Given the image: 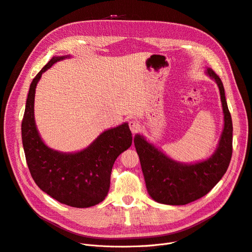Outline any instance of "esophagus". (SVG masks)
I'll return each instance as SVG.
<instances>
[{
  "mask_svg": "<svg viewBox=\"0 0 252 252\" xmlns=\"http://www.w3.org/2000/svg\"><path fill=\"white\" fill-rule=\"evenodd\" d=\"M129 128H130V130H131V132L134 134V133H136L137 131H138V129H139V125H138V123H137V121H135V120H130L129 121Z\"/></svg>",
  "mask_w": 252,
  "mask_h": 252,
  "instance_id": "esophagus-1",
  "label": "esophagus"
}]
</instances>
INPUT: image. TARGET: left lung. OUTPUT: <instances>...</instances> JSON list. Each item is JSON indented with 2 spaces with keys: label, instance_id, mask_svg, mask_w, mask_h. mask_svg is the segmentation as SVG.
Returning a JSON list of instances; mask_svg holds the SVG:
<instances>
[{
  "label": "left lung",
  "instance_id": "1",
  "mask_svg": "<svg viewBox=\"0 0 252 252\" xmlns=\"http://www.w3.org/2000/svg\"><path fill=\"white\" fill-rule=\"evenodd\" d=\"M206 74L217 84L223 110V130L215 152L194 163H183L163 153L142 134H135L134 146L139 157L149 195L155 202L182 206L203 197L223 177L233 153V122L224 88L211 68Z\"/></svg>",
  "mask_w": 252,
  "mask_h": 252
}]
</instances>
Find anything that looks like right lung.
I'll list each match as a JSON object with an SVG mask.
<instances>
[{
  "instance_id": "add662e5",
  "label": "right lung",
  "mask_w": 252,
  "mask_h": 252,
  "mask_svg": "<svg viewBox=\"0 0 252 252\" xmlns=\"http://www.w3.org/2000/svg\"><path fill=\"white\" fill-rule=\"evenodd\" d=\"M69 58L71 56L53 57L34 77L27 98L22 138L30 173L37 186L64 205L89 208L101 203L107 195L113 165L131 146L132 134L128 123H123L105 130L77 152L64 153L45 145L35 122L36 87L47 69Z\"/></svg>"
}]
</instances>
